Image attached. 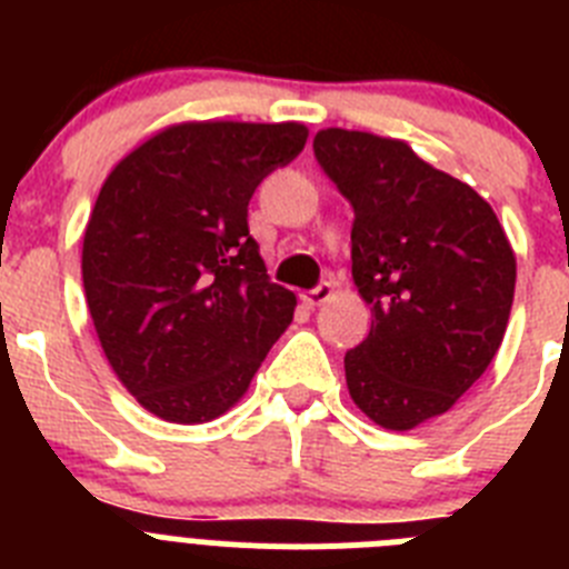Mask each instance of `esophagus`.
<instances>
[{"instance_id":"34e87169","label":"esophagus","mask_w":569,"mask_h":569,"mask_svg":"<svg viewBox=\"0 0 569 569\" xmlns=\"http://www.w3.org/2000/svg\"><path fill=\"white\" fill-rule=\"evenodd\" d=\"M330 296H333V284H330V281H321V284H316L313 290H308L301 299H305L308 308H321L325 301H330Z\"/></svg>"}]
</instances>
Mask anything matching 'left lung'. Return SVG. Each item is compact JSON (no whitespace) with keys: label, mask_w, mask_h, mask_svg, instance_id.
Masks as SVG:
<instances>
[{"label":"left lung","mask_w":569,"mask_h":569,"mask_svg":"<svg viewBox=\"0 0 569 569\" xmlns=\"http://www.w3.org/2000/svg\"><path fill=\"white\" fill-rule=\"evenodd\" d=\"M313 153L353 204V281L370 333L345 356L350 399L387 430L447 413L492 361L516 256L490 204L399 139L319 130Z\"/></svg>","instance_id":"left-lung-1"}]
</instances>
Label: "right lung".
Wrapping results in <instances>:
<instances>
[{"mask_svg":"<svg viewBox=\"0 0 569 569\" xmlns=\"http://www.w3.org/2000/svg\"><path fill=\"white\" fill-rule=\"evenodd\" d=\"M305 142L299 122L170 124L104 179L84 228V299L113 373L159 419L228 413L293 321L248 204Z\"/></svg>","mask_w":569,"mask_h":569,"instance_id":"obj_1","label":"right lung"}]
</instances>
